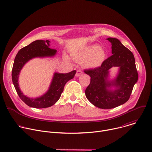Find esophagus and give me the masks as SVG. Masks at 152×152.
I'll return each instance as SVG.
<instances>
[{
  "label": "esophagus",
  "mask_w": 152,
  "mask_h": 152,
  "mask_svg": "<svg viewBox=\"0 0 152 152\" xmlns=\"http://www.w3.org/2000/svg\"><path fill=\"white\" fill-rule=\"evenodd\" d=\"M82 72L81 70H77V72H76V77H78V76H79L80 75H82Z\"/></svg>",
  "instance_id": "1"
}]
</instances>
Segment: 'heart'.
<instances>
[{
	"instance_id": "heart-1",
	"label": "heart",
	"mask_w": 152,
	"mask_h": 152,
	"mask_svg": "<svg viewBox=\"0 0 152 152\" xmlns=\"http://www.w3.org/2000/svg\"><path fill=\"white\" fill-rule=\"evenodd\" d=\"M106 56L104 50L97 45H92L82 49L75 57L76 61L83 62L85 66L93 69L102 63Z\"/></svg>"
}]
</instances>
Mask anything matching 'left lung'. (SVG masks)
Wrapping results in <instances>:
<instances>
[{
  "instance_id": "obj_1",
  "label": "left lung",
  "mask_w": 152,
  "mask_h": 152,
  "mask_svg": "<svg viewBox=\"0 0 152 152\" xmlns=\"http://www.w3.org/2000/svg\"><path fill=\"white\" fill-rule=\"evenodd\" d=\"M106 39L111 42L113 55L105 59L100 67L84 70L91 77L85 96L95 106L112 109L129 100L138 75L132 52L117 38ZM113 66L118 67L119 71L116 77L111 80L109 69Z\"/></svg>"
}]
</instances>
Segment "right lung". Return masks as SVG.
I'll use <instances>...</instances> for the list:
<instances>
[{"label":"right lung","instance_id":"1","mask_svg":"<svg viewBox=\"0 0 152 152\" xmlns=\"http://www.w3.org/2000/svg\"><path fill=\"white\" fill-rule=\"evenodd\" d=\"M49 40H36L28 46L21 49L17 53L12 70V80L15 90L20 97L28 106L35 108H45L52 106L59 99L66 83L73 79L76 73L73 70L67 73L55 72L49 88L43 95L35 98L23 94L19 87L18 77L21 70L31 59L35 58L53 57L57 50L49 48Z\"/></svg>","mask_w":152,"mask_h":152}]
</instances>
